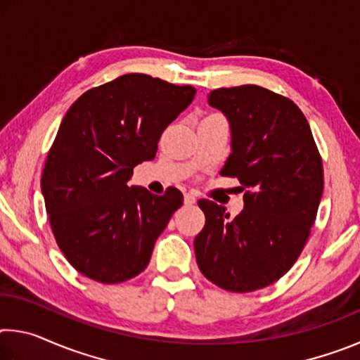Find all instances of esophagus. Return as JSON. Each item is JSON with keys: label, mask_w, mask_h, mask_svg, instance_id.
I'll list each match as a JSON object with an SVG mask.
<instances>
[{"label": "esophagus", "mask_w": 360, "mask_h": 360, "mask_svg": "<svg viewBox=\"0 0 360 360\" xmlns=\"http://www.w3.org/2000/svg\"><path fill=\"white\" fill-rule=\"evenodd\" d=\"M184 203L188 205V206H192V205L197 203V198H195V195H192V193H186L184 195Z\"/></svg>", "instance_id": "1"}]
</instances>
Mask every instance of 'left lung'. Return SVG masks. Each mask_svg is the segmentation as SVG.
<instances>
[{
	"label": "left lung",
	"mask_w": 360,
	"mask_h": 360,
	"mask_svg": "<svg viewBox=\"0 0 360 360\" xmlns=\"http://www.w3.org/2000/svg\"><path fill=\"white\" fill-rule=\"evenodd\" d=\"M210 106L227 117L231 154L222 176L238 178L245 208L235 219L200 200L195 236L200 271L219 288L252 292L278 281L303 251L324 188L311 129L294 101L259 85L217 89Z\"/></svg>",
	"instance_id": "8db88e82"
}]
</instances>
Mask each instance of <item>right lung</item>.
<instances>
[{"instance_id":"add662e5","label":"right lung","mask_w":360,"mask_h":360,"mask_svg":"<svg viewBox=\"0 0 360 360\" xmlns=\"http://www.w3.org/2000/svg\"><path fill=\"white\" fill-rule=\"evenodd\" d=\"M195 90L148 75H124L90 89L60 124L41 178L58 248L84 276L103 284L139 275L182 193L127 186L152 160L163 130L191 105Z\"/></svg>"}]
</instances>
